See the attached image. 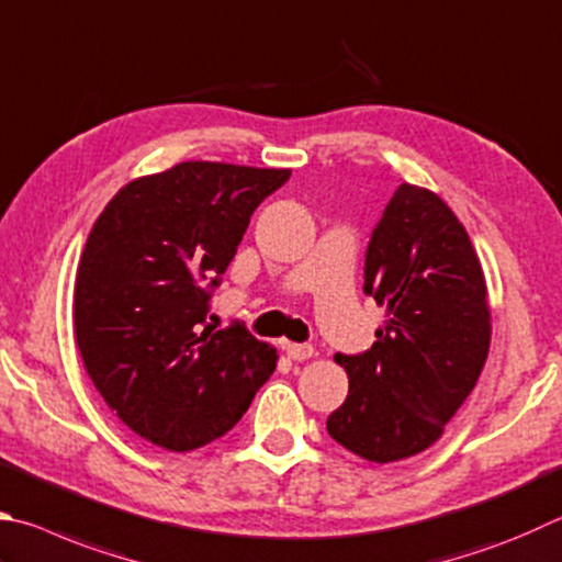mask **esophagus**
<instances>
[{
  "label": "esophagus",
  "mask_w": 562,
  "mask_h": 562,
  "mask_svg": "<svg viewBox=\"0 0 562 562\" xmlns=\"http://www.w3.org/2000/svg\"><path fill=\"white\" fill-rule=\"evenodd\" d=\"M282 351L290 356L292 361H304V359H312L314 349L310 344H292V341H284L282 344Z\"/></svg>",
  "instance_id": "obj_1"
}]
</instances>
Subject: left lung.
<instances>
[{
  "label": "left lung",
  "mask_w": 562,
  "mask_h": 562,
  "mask_svg": "<svg viewBox=\"0 0 562 562\" xmlns=\"http://www.w3.org/2000/svg\"><path fill=\"white\" fill-rule=\"evenodd\" d=\"M363 278L385 322L366 353L334 356L349 395L326 430L349 452L385 464L440 440L486 363L492 310L464 226L415 183H401L387 201Z\"/></svg>",
  "instance_id": "8db88e82"
}]
</instances>
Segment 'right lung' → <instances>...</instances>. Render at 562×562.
<instances>
[{
  "mask_svg": "<svg viewBox=\"0 0 562 562\" xmlns=\"http://www.w3.org/2000/svg\"><path fill=\"white\" fill-rule=\"evenodd\" d=\"M290 175L181 161L132 179L98 216L76 272V344L98 393L142 440L169 452L218 440L272 375L270 344L206 319L252 211Z\"/></svg>",
  "mask_w": 562,
  "mask_h": 562,
  "instance_id": "right-lung-1",
  "label": "right lung"
}]
</instances>
